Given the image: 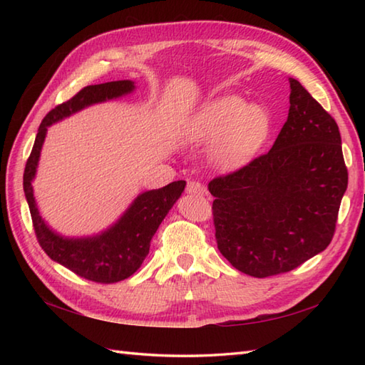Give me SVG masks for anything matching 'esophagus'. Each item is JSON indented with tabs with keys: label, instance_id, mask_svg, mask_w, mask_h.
Here are the masks:
<instances>
[{
	"label": "esophagus",
	"instance_id": "obj_1",
	"mask_svg": "<svg viewBox=\"0 0 365 365\" xmlns=\"http://www.w3.org/2000/svg\"><path fill=\"white\" fill-rule=\"evenodd\" d=\"M187 192L191 196H204L205 195V187L202 183L192 180V182H188Z\"/></svg>",
	"mask_w": 365,
	"mask_h": 365
}]
</instances>
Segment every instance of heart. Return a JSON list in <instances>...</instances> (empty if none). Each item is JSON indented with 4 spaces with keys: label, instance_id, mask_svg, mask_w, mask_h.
I'll return each mask as SVG.
<instances>
[{
    "label": "heart",
    "instance_id": "b5f03b06",
    "mask_svg": "<svg viewBox=\"0 0 365 365\" xmlns=\"http://www.w3.org/2000/svg\"><path fill=\"white\" fill-rule=\"evenodd\" d=\"M265 108L224 96L204 105L187 127L190 143L212 141V157L222 169H237L255 157L269 135Z\"/></svg>",
    "mask_w": 365,
    "mask_h": 365
}]
</instances>
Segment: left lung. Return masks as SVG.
<instances>
[{
	"label": "left lung",
	"mask_w": 365,
	"mask_h": 365,
	"mask_svg": "<svg viewBox=\"0 0 365 365\" xmlns=\"http://www.w3.org/2000/svg\"><path fill=\"white\" fill-rule=\"evenodd\" d=\"M289 83V118L271 150L208 183L218 250L254 277L327 250L348 185L336 120L298 80Z\"/></svg>",
	"instance_id": "8db88e82"
}]
</instances>
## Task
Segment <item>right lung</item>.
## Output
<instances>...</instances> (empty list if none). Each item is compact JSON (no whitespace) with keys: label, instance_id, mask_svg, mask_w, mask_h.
Returning a JSON list of instances; mask_svg holds the SVG:
<instances>
[{"label":"right lung","instance_id":"1","mask_svg":"<svg viewBox=\"0 0 365 365\" xmlns=\"http://www.w3.org/2000/svg\"><path fill=\"white\" fill-rule=\"evenodd\" d=\"M133 89L135 83L130 80L92 84V86L83 88L71 100L53 108L38 127L33 150H31L25 174H23V190H25L38 245L51 260L64 265L75 274L98 284L123 281L143 265L150 250L152 237L168 212L177 202V199L182 196L187 182L177 180L163 188L143 192L110 229L86 238H67L46 226L42 216L38 215L31 183L36 177L46 128L51 123L68 118L86 106L127 96Z\"/></svg>","mask_w":365,"mask_h":365}]
</instances>
